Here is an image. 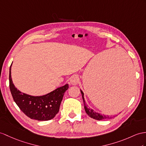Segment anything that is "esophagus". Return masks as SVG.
<instances>
[{"instance_id": "34e87169", "label": "esophagus", "mask_w": 146, "mask_h": 146, "mask_svg": "<svg viewBox=\"0 0 146 146\" xmlns=\"http://www.w3.org/2000/svg\"><path fill=\"white\" fill-rule=\"evenodd\" d=\"M79 76L77 75H74L70 78V83L71 85H76L79 83Z\"/></svg>"}]
</instances>
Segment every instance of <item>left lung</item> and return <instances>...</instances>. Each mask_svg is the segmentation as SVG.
<instances>
[{
  "label": "left lung",
  "instance_id": "1",
  "mask_svg": "<svg viewBox=\"0 0 146 146\" xmlns=\"http://www.w3.org/2000/svg\"><path fill=\"white\" fill-rule=\"evenodd\" d=\"M80 92L82 94V97L83 98L84 101V108L85 110V112H86L87 114L89 116L90 118L95 119L96 120H102V119H110L111 118V116H110L108 115H102L100 113H98L97 112H95L94 111L93 109H91L90 108H88V106H87L85 104V99H84V92L80 90Z\"/></svg>",
  "mask_w": 146,
  "mask_h": 146
}]
</instances>
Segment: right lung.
I'll list each match as a JSON object with an SVG mask.
<instances>
[{"label":"right lung","instance_id":"right-lung-1","mask_svg":"<svg viewBox=\"0 0 146 146\" xmlns=\"http://www.w3.org/2000/svg\"><path fill=\"white\" fill-rule=\"evenodd\" d=\"M11 67L9 70V87L13 100L20 109L28 117L38 121H48L52 119L59 112L60 105L69 85L42 96H32L22 93L15 87L11 77Z\"/></svg>","mask_w":146,"mask_h":146}]
</instances>
